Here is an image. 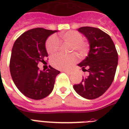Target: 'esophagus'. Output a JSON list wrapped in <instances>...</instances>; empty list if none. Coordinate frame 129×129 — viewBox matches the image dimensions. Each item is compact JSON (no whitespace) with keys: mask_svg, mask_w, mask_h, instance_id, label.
<instances>
[{"mask_svg":"<svg viewBox=\"0 0 129 129\" xmlns=\"http://www.w3.org/2000/svg\"><path fill=\"white\" fill-rule=\"evenodd\" d=\"M63 72L67 73V74H71L72 73V72L70 70H63Z\"/></svg>","mask_w":129,"mask_h":129,"instance_id":"obj_1","label":"esophagus"}]
</instances>
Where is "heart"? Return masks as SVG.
I'll return each instance as SVG.
<instances>
[{
	"label": "heart",
	"instance_id": "heart-1",
	"mask_svg": "<svg viewBox=\"0 0 129 129\" xmlns=\"http://www.w3.org/2000/svg\"><path fill=\"white\" fill-rule=\"evenodd\" d=\"M62 41L71 44V51L75 50L79 55H83L88 50V44L84 43L82 34L77 31H70L61 34L59 36ZM59 41L55 36H51L46 42V49L49 54L53 55L59 48ZM76 61L75 54H70L67 56L57 54L51 57V64L57 69L62 70L68 68Z\"/></svg>",
	"mask_w": 129,
	"mask_h": 129
}]
</instances>
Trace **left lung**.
Here are the masks:
<instances>
[{
	"label": "left lung",
	"instance_id": "1",
	"mask_svg": "<svg viewBox=\"0 0 129 129\" xmlns=\"http://www.w3.org/2000/svg\"><path fill=\"white\" fill-rule=\"evenodd\" d=\"M88 39V56L78 66L88 75L74 89L83 98L92 100L102 96L114 80L118 65V53L112 39L100 29L83 27L78 29Z\"/></svg>",
	"mask_w": 129,
	"mask_h": 129
}]
</instances>
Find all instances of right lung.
Listing matches in <instances>:
<instances>
[{"label":"right lung","mask_w":129,"mask_h":129,"mask_svg":"<svg viewBox=\"0 0 129 129\" xmlns=\"http://www.w3.org/2000/svg\"><path fill=\"white\" fill-rule=\"evenodd\" d=\"M57 31L35 28L23 33L13 45L10 60V72L15 86L25 96L41 100L51 94L55 77L60 73L51 66L39 70V62L48 56L45 42Z\"/></svg>","instance_id":"add662e5"}]
</instances>
